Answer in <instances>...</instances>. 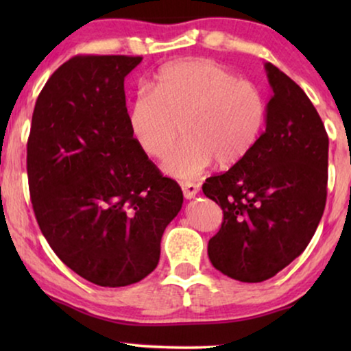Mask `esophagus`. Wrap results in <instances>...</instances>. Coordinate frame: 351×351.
<instances>
[{"label": "esophagus", "instance_id": "esophagus-1", "mask_svg": "<svg viewBox=\"0 0 351 351\" xmlns=\"http://www.w3.org/2000/svg\"><path fill=\"white\" fill-rule=\"evenodd\" d=\"M182 190H184L185 198L191 199V198H195L196 193L199 191V185L193 184V182H184V184H182Z\"/></svg>", "mask_w": 351, "mask_h": 351}]
</instances>
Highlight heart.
<instances>
[{
	"instance_id": "b5f03b06",
	"label": "heart",
	"mask_w": 351,
	"mask_h": 351,
	"mask_svg": "<svg viewBox=\"0 0 351 351\" xmlns=\"http://www.w3.org/2000/svg\"><path fill=\"white\" fill-rule=\"evenodd\" d=\"M267 121V97L251 80L210 60L167 65L155 88L141 90L129 110L132 136L148 156L165 160L182 128L185 141L166 161L179 179H195L213 160L230 166L256 145Z\"/></svg>"
}]
</instances>
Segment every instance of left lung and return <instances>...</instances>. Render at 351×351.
Wrapping results in <instances>:
<instances>
[{
  "mask_svg": "<svg viewBox=\"0 0 351 351\" xmlns=\"http://www.w3.org/2000/svg\"><path fill=\"white\" fill-rule=\"evenodd\" d=\"M265 70L273 89L265 131L232 169L203 185L223 210L209 261L243 282L275 276L305 251L328 195L329 137L319 114L289 76L270 62Z\"/></svg>",
  "mask_w": 351,
  "mask_h": 351,
  "instance_id": "1",
  "label": "left lung"
}]
</instances>
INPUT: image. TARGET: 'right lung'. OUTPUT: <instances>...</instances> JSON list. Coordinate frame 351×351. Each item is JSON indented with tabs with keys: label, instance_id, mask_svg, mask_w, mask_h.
I'll return each mask as SVG.
<instances>
[{
	"label": "right lung",
	"instance_id": "right-lung-1",
	"mask_svg": "<svg viewBox=\"0 0 351 351\" xmlns=\"http://www.w3.org/2000/svg\"><path fill=\"white\" fill-rule=\"evenodd\" d=\"M141 56H75L38 95L27 142L30 199L56 256L97 286L143 280L184 203L132 136L124 78Z\"/></svg>",
	"mask_w": 351,
	"mask_h": 351
}]
</instances>
